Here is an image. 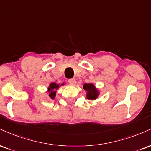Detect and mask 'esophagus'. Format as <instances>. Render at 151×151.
Returning a JSON list of instances; mask_svg holds the SVG:
<instances>
[{
	"instance_id": "34e87169",
	"label": "esophagus",
	"mask_w": 151,
	"mask_h": 151,
	"mask_svg": "<svg viewBox=\"0 0 151 151\" xmlns=\"http://www.w3.org/2000/svg\"><path fill=\"white\" fill-rule=\"evenodd\" d=\"M68 81H69V83H70V84H71V85H72V86H74L76 84L75 79H69Z\"/></svg>"
}]
</instances>
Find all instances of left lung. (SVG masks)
Here are the masks:
<instances>
[{
	"label": "left lung",
	"mask_w": 151,
	"mask_h": 151,
	"mask_svg": "<svg viewBox=\"0 0 151 151\" xmlns=\"http://www.w3.org/2000/svg\"><path fill=\"white\" fill-rule=\"evenodd\" d=\"M83 89L86 91V97L89 100H96L99 95L100 91L92 83H86L83 85Z\"/></svg>",
	"instance_id": "left-lung-1"
}]
</instances>
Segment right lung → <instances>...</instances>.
<instances>
[{"mask_svg":"<svg viewBox=\"0 0 151 151\" xmlns=\"http://www.w3.org/2000/svg\"><path fill=\"white\" fill-rule=\"evenodd\" d=\"M65 84H57L55 82H52L50 83L47 87V91H46L47 93L48 96H49L50 99H55V96H56V93H57V90H58L60 86H64Z\"/></svg>","mask_w":151,"mask_h":151,"instance_id":"add662e5","label":"right lung"}]
</instances>
